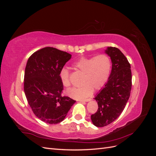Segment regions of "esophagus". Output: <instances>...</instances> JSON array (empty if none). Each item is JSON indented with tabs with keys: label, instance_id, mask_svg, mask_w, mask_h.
<instances>
[{
	"label": "esophagus",
	"instance_id": "esophagus-1",
	"mask_svg": "<svg viewBox=\"0 0 156 156\" xmlns=\"http://www.w3.org/2000/svg\"><path fill=\"white\" fill-rule=\"evenodd\" d=\"M91 100V99H86V100H78L79 101H81V102H87V101H90Z\"/></svg>",
	"mask_w": 156,
	"mask_h": 156
}]
</instances>
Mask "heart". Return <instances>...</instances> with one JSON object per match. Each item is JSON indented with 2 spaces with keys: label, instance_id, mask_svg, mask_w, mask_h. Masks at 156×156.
<instances>
[{
  "label": "heart",
  "instance_id": "b5f03b06",
  "mask_svg": "<svg viewBox=\"0 0 156 156\" xmlns=\"http://www.w3.org/2000/svg\"><path fill=\"white\" fill-rule=\"evenodd\" d=\"M73 66L83 73L82 85L68 89L66 94L70 98L79 100L90 96L94 89L99 90L105 87L111 75L112 62L108 55L101 54L92 57L83 56L74 62ZM59 77L64 87L70 86L69 72L66 68L61 69Z\"/></svg>",
  "mask_w": 156,
  "mask_h": 156
}]
</instances>
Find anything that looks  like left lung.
<instances>
[{
    "label": "left lung",
    "instance_id": "left-lung-1",
    "mask_svg": "<svg viewBox=\"0 0 156 156\" xmlns=\"http://www.w3.org/2000/svg\"><path fill=\"white\" fill-rule=\"evenodd\" d=\"M105 53L110 56L112 70L105 87L95 97L98 109L91 115L94 126L104 127L111 124L124 109L130 96L132 82L131 66L120 49L108 47Z\"/></svg>",
    "mask_w": 156,
    "mask_h": 156
}]
</instances>
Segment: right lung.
<instances>
[{
    "instance_id": "add662e5",
    "label": "right lung",
    "mask_w": 156,
    "mask_h": 156,
    "mask_svg": "<svg viewBox=\"0 0 156 156\" xmlns=\"http://www.w3.org/2000/svg\"><path fill=\"white\" fill-rule=\"evenodd\" d=\"M71 58L66 52L47 47L34 52L27 61L25 96L34 114L45 123H60L75 102L61 95L64 88L59 73Z\"/></svg>"
}]
</instances>
